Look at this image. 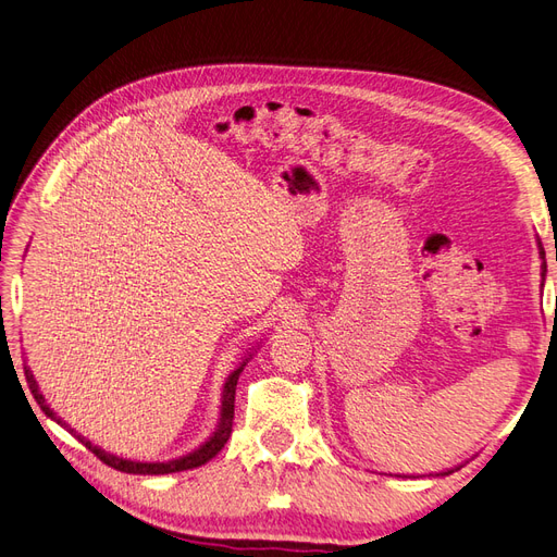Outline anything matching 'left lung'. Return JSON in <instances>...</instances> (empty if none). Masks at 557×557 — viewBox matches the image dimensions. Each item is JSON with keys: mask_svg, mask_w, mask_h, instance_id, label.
I'll list each match as a JSON object with an SVG mask.
<instances>
[{"mask_svg": "<svg viewBox=\"0 0 557 557\" xmlns=\"http://www.w3.org/2000/svg\"><path fill=\"white\" fill-rule=\"evenodd\" d=\"M539 258H541V278L546 281V252H544V248H541V244H539ZM544 281H541V288H544ZM457 469H459V466H455V469H447V471L435 473V475H449V473H455ZM400 478H405V475H400Z\"/></svg>", "mask_w": 557, "mask_h": 557, "instance_id": "8db88e82", "label": "left lung"}]
</instances>
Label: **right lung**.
I'll return each mask as SVG.
<instances>
[{
    "label": "right lung",
    "mask_w": 557,
    "mask_h": 557,
    "mask_svg": "<svg viewBox=\"0 0 557 557\" xmlns=\"http://www.w3.org/2000/svg\"><path fill=\"white\" fill-rule=\"evenodd\" d=\"M258 347H260V344H258ZM250 358H252V351H248V356H244L242 366H238V368L230 374L227 382H224V386H222L220 419H218V426H215L213 435H210V438H208L203 445H199L197 449H191L189 455L175 457V459H169V461H135V459H124V457H119V455L108 453V449H102V447L94 445L91 441L84 438V435H79V433L74 431V429H70V433H72L74 438H77L82 445H86L88 449H91V453H94L100 461H104L108 466H112V469H116V471H124V473H138V475H163V473H177V471L197 469V466H201V463H206V461L213 459V457L220 453V449L224 447V443L230 441V435H232V422H234V396H236V382H238V374L244 372V368H246V363H248ZM25 380H27L29 391H33V396H35L37 405L41 408V412L47 414V417H51L53 422H58L60 426H65L63 419L55 417V412L49 408L47 400H44L41 391H39V386H37L35 374H33V370H29V368H25ZM65 429H67V426H65Z\"/></svg>",
    "instance_id": "right-lung-1"
}]
</instances>
